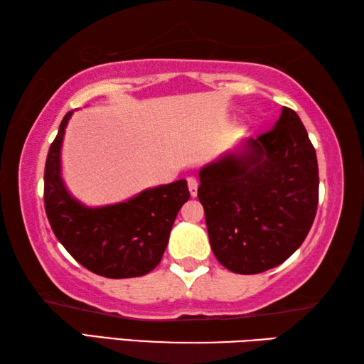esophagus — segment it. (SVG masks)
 <instances>
[{"instance_id":"34e87169","label":"esophagus","mask_w":364,"mask_h":364,"mask_svg":"<svg viewBox=\"0 0 364 364\" xmlns=\"http://www.w3.org/2000/svg\"><path fill=\"white\" fill-rule=\"evenodd\" d=\"M188 189H189V193H191V196L193 197H196L197 196V180L196 178H188Z\"/></svg>"}]
</instances>
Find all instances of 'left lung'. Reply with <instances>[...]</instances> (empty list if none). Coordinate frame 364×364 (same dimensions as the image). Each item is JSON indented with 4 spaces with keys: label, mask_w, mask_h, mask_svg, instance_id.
<instances>
[{
    "label": "left lung",
    "mask_w": 364,
    "mask_h": 364,
    "mask_svg": "<svg viewBox=\"0 0 364 364\" xmlns=\"http://www.w3.org/2000/svg\"><path fill=\"white\" fill-rule=\"evenodd\" d=\"M199 180L213 255L232 273L257 274L286 262L315 220L316 152L289 107L273 130L202 167Z\"/></svg>",
    "instance_id": "8db88e82"
}]
</instances>
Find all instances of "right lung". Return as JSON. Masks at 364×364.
Returning <instances> with one entry per match:
<instances>
[{
    "instance_id": "obj_1",
    "label": "right lung",
    "mask_w": 364,
    "mask_h": 364,
    "mask_svg": "<svg viewBox=\"0 0 364 364\" xmlns=\"http://www.w3.org/2000/svg\"><path fill=\"white\" fill-rule=\"evenodd\" d=\"M73 110L60 122L45 167V208L54 234L86 269L110 279L138 278L157 267L184 202L186 180L147 188L112 205L88 207L67 191L60 149Z\"/></svg>"
}]
</instances>
